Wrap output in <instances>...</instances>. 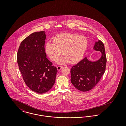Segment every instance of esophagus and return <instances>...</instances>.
Listing matches in <instances>:
<instances>
[{
	"mask_svg": "<svg viewBox=\"0 0 126 126\" xmlns=\"http://www.w3.org/2000/svg\"><path fill=\"white\" fill-rule=\"evenodd\" d=\"M63 67V66H58L57 67V68L58 70H60V69H61V68H62Z\"/></svg>",
	"mask_w": 126,
	"mask_h": 126,
	"instance_id": "1",
	"label": "esophagus"
}]
</instances>
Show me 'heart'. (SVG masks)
<instances>
[{
	"mask_svg": "<svg viewBox=\"0 0 126 126\" xmlns=\"http://www.w3.org/2000/svg\"><path fill=\"white\" fill-rule=\"evenodd\" d=\"M88 47L87 39L77 34L62 33L54 36L53 43L46 42L45 51L51 60L56 61L60 55H63L58 63H78L84 57Z\"/></svg>",
	"mask_w": 126,
	"mask_h": 126,
	"instance_id": "obj_1",
	"label": "heart"
}]
</instances>
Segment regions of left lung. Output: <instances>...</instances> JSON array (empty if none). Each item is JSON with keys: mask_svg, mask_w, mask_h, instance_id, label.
I'll return each mask as SVG.
<instances>
[{"mask_svg": "<svg viewBox=\"0 0 126 126\" xmlns=\"http://www.w3.org/2000/svg\"><path fill=\"white\" fill-rule=\"evenodd\" d=\"M94 49L101 51V57L96 61H91L85 57L71 69V82L78 90L86 92L92 89L100 81L104 73L106 56L104 44L100 41L95 42Z\"/></svg>", "mask_w": 126, "mask_h": 126, "instance_id": "left-lung-1", "label": "left lung"}]
</instances>
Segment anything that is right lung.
I'll list each match as a JSON object with an SVG mask.
<instances>
[{"label":"right lung","mask_w":126,"mask_h":126,"mask_svg":"<svg viewBox=\"0 0 126 126\" xmlns=\"http://www.w3.org/2000/svg\"><path fill=\"white\" fill-rule=\"evenodd\" d=\"M46 37L45 31L32 33L21 42L17 54L19 68L25 83L39 94L52 88L58 72L46 57Z\"/></svg>","instance_id":"1"}]
</instances>
